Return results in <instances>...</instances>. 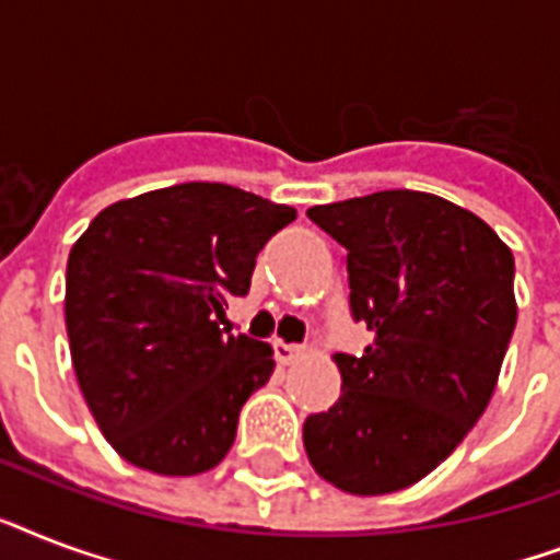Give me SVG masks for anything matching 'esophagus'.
<instances>
[{
	"label": "esophagus",
	"instance_id": "1",
	"mask_svg": "<svg viewBox=\"0 0 560 560\" xmlns=\"http://www.w3.org/2000/svg\"><path fill=\"white\" fill-rule=\"evenodd\" d=\"M302 346H293V342H281V340H276L272 342V354H276V360H279V363H293V360L296 358H302Z\"/></svg>",
	"mask_w": 560,
	"mask_h": 560
}]
</instances>
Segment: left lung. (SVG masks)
Masks as SVG:
<instances>
[{"label": "left lung", "instance_id": "8db88e82", "mask_svg": "<svg viewBox=\"0 0 560 560\" xmlns=\"http://www.w3.org/2000/svg\"><path fill=\"white\" fill-rule=\"evenodd\" d=\"M346 246L349 305L374 342L337 354L342 395L305 418L314 470L358 497L392 494L451 456L494 395L517 323L514 255L435 194L377 191L314 206Z\"/></svg>", "mask_w": 560, "mask_h": 560}]
</instances>
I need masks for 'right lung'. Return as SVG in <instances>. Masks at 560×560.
<instances>
[{
  "label": "right lung",
  "mask_w": 560,
  "mask_h": 560,
  "mask_svg": "<svg viewBox=\"0 0 560 560\" xmlns=\"http://www.w3.org/2000/svg\"><path fill=\"white\" fill-rule=\"evenodd\" d=\"M296 209L223 183L118 200L66 264V331L86 407L130 465L162 477L211 470L235 442L272 349L223 334L255 258Z\"/></svg>",
  "instance_id": "right-lung-1"
}]
</instances>
